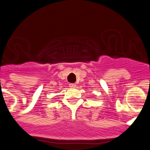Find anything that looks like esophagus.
<instances>
[{
    "label": "esophagus",
    "mask_w": 150,
    "mask_h": 150,
    "mask_svg": "<svg viewBox=\"0 0 150 150\" xmlns=\"http://www.w3.org/2000/svg\"><path fill=\"white\" fill-rule=\"evenodd\" d=\"M69 86L71 87V88H76V85L74 84V83H71V84H69Z\"/></svg>",
    "instance_id": "1"
}]
</instances>
